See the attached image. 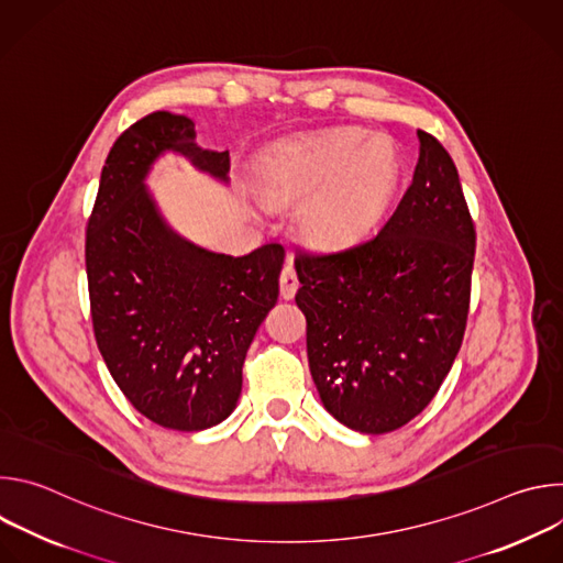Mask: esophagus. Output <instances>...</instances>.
Returning a JSON list of instances; mask_svg holds the SVG:
<instances>
[{
	"label": "esophagus",
	"instance_id": "esophagus-1",
	"mask_svg": "<svg viewBox=\"0 0 563 563\" xmlns=\"http://www.w3.org/2000/svg\"><path fill=\"white\" fill-rule=\"evenodd\" d=\"M296 289H298V276H296V269L287 263L280 272V296L285 300H289V298H294Z\"/></svg>",
	"mask_w": 563,
	"mask_h": 563
}]
</instances>
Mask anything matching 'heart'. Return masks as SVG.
I'll list each match as a JSON object with an SVG mask.
<instances>
[{
	"instance_id": "heart-1",
	"label": "heart",
	"mask_w": 563,
	"mask_h": 563,
	"mask_svg": "<svg viewBox=\"0 0 563 563\" xmlns=\"http://www.w3.org/2000/svg\"><path fill=\"white\" fill-rule=\"evenodd\" d=\"M398 180L396 146L361 129H336L285 146L269 163L274 202L305 200L300 227L313 243H339L363 231Z\"/></svg>"
}]
</instances>
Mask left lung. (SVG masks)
Segmentation results:
<instances>
[{
  "mask_svg": "<svg viewBox=\"0 0 563 563\" xmlns=\"http://www.w3.org/2000/svg\"><path fill=\"white\" fill-rule=\"evenodd\" d=\"M474 247L452 157L419 129L412 185L380 229L296 252L311 378L343 426L385 434L428 408L463 343Z\"/></svg>",
  "mask_w": 563,
  "mask_h": 563,
  "instance_id": "8db88e82",
  "label": "left lung"
}]
</instances>
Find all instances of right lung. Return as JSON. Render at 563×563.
<instances>
[{
  "mask_svg": "<svg viewBox=\"0 0 563 563\" xmlns=\"http://www.w3.org/2000/svg\"><path fill=\"white\" fill-rule=\"evenodd\" d=\"M167 148L227 180L229 153L202 151L187 115H144L107 157L85 261L93 334L113 380L148 421L196 432L235 408L247 350L278 300L285 250L269 243L233 258L178 238L142 185Z\"/></svg>",
  "mask_w": 563,
  "mask_h": 563,
  "instance_id": "1",
  "label": "right lung"
}]
</instances>
